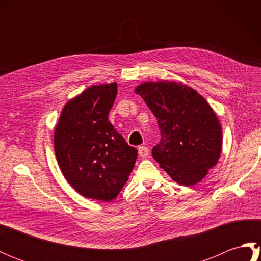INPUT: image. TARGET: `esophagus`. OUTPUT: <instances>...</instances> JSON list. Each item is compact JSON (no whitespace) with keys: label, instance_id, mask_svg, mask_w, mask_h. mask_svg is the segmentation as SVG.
Returning <instances> with one entry per match:
<instances>
[{"label":"esophagus","instance_id":"1","mask_svg":"<svg viewBox=\"0 0 261 261\" xmlns=\"http://www.w3.org/2000/svg\"><path fill=\"white\" fill-rule=\"evenodd\" d=\"M138 153H139V156L141 158H146L149 154V149L147 147L141 146V147L138 148Z\"/></svg>","mask_w":261,"mask_h":261}]
</instances>
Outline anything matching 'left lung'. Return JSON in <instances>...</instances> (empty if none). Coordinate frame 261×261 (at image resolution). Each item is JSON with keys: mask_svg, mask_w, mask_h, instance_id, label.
Instances as JSON below:
<instances>
[{"mask_svg": "<svg viewBox=\"0 0 261 261\" xmlns=\"http://www.w3.org/2000/svg\"><path fill=\"white\" fill-rule=\"evenodd\" d=\"M135 92L145 99L160 129L153 159L176 182L196 185L218 164L222 151V129L213 109L182 83L146 82Z\"/></svg>", "mask_w": 261, "mask_h": 261, "instance_id": "8db88e82", "label": "left lung"}]
</instances>
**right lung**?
I'll use <instances>...</instances> for the list:
<instances>
[{"mask_svg": "<svg viewBox=\"0 0 261 261\" xmlns=\"http://www.w3.org/2000/svg\"><path fill=\"white\" fill-rule=\"evenodd\" d=\"M116 83L94 85L69 99L55 129V153L71 187L87 198L110 202L129 179L138 157L109 121Z\"/></svg>", "mask_w": 261, "mask_h": 261, "instance_id": "right-lung-1", "label": "right lung"}]
</instances>
